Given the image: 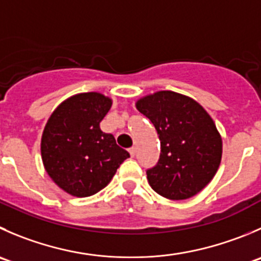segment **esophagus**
<instances>
[{
    "mask_svg": "<svg viewBox=\"0 0 261 261\" xmlns=\"http://www.w3.org/2000/svg\"><path fill=\"white\" fill-rule=\"evenodd\" d=\"M128 153H130L131 156H135V153H136L135 148H130V149H128Z\"/></svg>",
    "mask_w": 261,
    "mask_h": 261,
    "instance_id": "34e87169",
    "label": "esophagus"
}]
</instances>
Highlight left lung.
<instances>
[{"mask_svg":"<svg viewBox=\"0 0 261 261\" xmlns=\"http://www.w3.org/2000/svg\"><path fill=\"white\" fill-rule=\"evenodd\" d=\"M136 108L151 121L161 140L158 163L146 171L151 189L171 200L200 192L222 159L221 134L208 112L192 98L171 90L140 98Z\"/></svg>","mask_w":261,"mask_h":261,"instance_id":"8db88e82","label":"left lung"}]
</instances>
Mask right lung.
I'll use <instances>...</instances> for the list:
<instances>
[{"mask_svg": "<svg viewBox=\"0 0 261 261\" xmlns=\"http://www.w3.org/2000/svg\"><path fill=\"white\" fill-rule=\"evenodd\" d=\"M112 99L100 93H80L63 100L48 118L40 141L48 176L60 189L87 198L105 189L130 154L100 130Z\"/></svg>", "mask_w": 261, "mask_h": 261, "instance_id": "add662e5", "label": "right lung"}]
</instances>
